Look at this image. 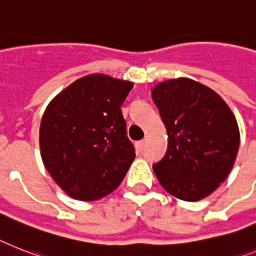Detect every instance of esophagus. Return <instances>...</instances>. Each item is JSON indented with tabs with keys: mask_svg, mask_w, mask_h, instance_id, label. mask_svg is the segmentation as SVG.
<instances>
[{
	"mask_svg": "<svg viewBox=\"0 0 256 256\" xmlns=\"http://www.w3.org/2000/svg\"><path fill=\"white\" fill-rule=\"evenodd\" d=\"M135 146H136V150H138V151H142V150L144 148V146H146V139H143V140L138 142Z\"/></svg>",
	"mask_w": 256,
	"mask_h": 256,
	"instance_id": "1",
	"label": "esophagus"
}]
</instances>
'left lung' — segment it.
Wrapping results in <instances>:
<instances>
[{
    "label": "left lung",
    "mask_w": 256,
    "mask_h": 256,
    "mask_svg": "<svg viewBox=\"0 0 256 256\" xmlns=\"http://www.w3.org/2000/svg\"><path fill=\"white\" fill-rule=\"evenodd\" d=\"M168 134L167 152L152 166L168 193L184 201L209 196L236 160L240 130L232 110L216 92L190 78L152 89Z\"/></svg>",
    "instance_id": "obj_1"
}]
</instances>
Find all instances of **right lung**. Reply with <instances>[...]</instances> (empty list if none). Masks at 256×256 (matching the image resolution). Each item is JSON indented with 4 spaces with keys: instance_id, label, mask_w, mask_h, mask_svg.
<instances>
[{
    "instance_id": "obj_1",
    "label": "right lung",
    "mask_w": 256,
    "mask_h": 256,
    "mask_svg": "<svg viewBox=\"0 0 256 256\" xmlns=\"http://www.w3.org/2000/svg\"><path fill=\"white\" fill-rule=\"evenodd\" d=\"M132 82L89 74L56 96L40 122L44 167L76 200H98L124 180L135 158L121 106Z\"/></svg>"
}]
</instances>
